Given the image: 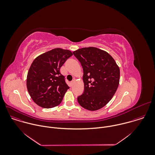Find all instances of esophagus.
<instances>
[{
  "mask_svg": "<svg viewBox=\"0 0 155 155\" xmlns=\"http://www.w3.org/2000/svg\"><path fill=\"white\" fill-rule=\"evenodd\" d=\"M74 82H75V79H74V80H73L71 82V87H72L73 85V84H74Z\"/></svg>",
  "mask_w": 155,
  "mask_h": 155,
  "instance_id": "1",
  "label": "esophagus"
}]
</instances>
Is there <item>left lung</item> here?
<instances>
[{
	"label": "left lung",
	"mask_w": 155,
	"mask_h": 155,
	"mask_svg": "<svg viewBox=\"0 0 155 155\" xmlns=\"http://www.w3.org/2000/svg\"><path fill=\"white\" fill-rule=\"evenodd\" d=\"M73 53L84 70V92L78 101L87 110H99L110 101L118 88L119 67L108 52L95 47L82 48Z\"/></svg>",
	"instance_id": "left-lung-1"
}]
</instances>
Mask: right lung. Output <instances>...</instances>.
Here are the masks:
<instances>
[{"mask_svg":"<svg viewBox=\"0 0 155 155\" xmlns=\"http://www.w3.org/2000/svg\"><path fill=\"white\" fill-rule=\"evenodd\" d=\"M72 55L69 50L55 48L34 60L27 73V88L36 104L49 109L61 103L69 87L60 70Z\"/></svg>","mask_w":155,"mask_h":155,"instance_id":"1","label":"right lung"}]
</instances>
